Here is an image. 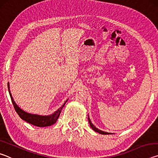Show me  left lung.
<instances>
[{
    "mask_svg": "<svg viewBox=\"0 0 158 158\" xmlns=\"http://www.w3.org/2000/svg\"><path fill=\"white\" fill-rule=\"evenodd\" d=\"M88 118H89V122L90 126L91 127L92 129H93V130H94V131H95L96 132H98L99 134H101V135H111V134H112V133H109V132H104V131H102V130H100L98 129L97 127L94 126V125H93V124L92 123L91 121H90V118H89V117H88Z\"/></svg>",
    "mask_w": 158,
    "mask_h": 158,
    "instance_id": "1",
    "label": "left lung"
}]
</instances>
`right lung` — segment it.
Returning a JSON list of instances; mask_svg holds the SVG:
<instances>
[{"instance_id": "right-lung-1", "label": "right lung", "mask_w": 158, "mask_h": 158, "mask_svg": "<svg viewBox=\"0 0 158 158\" xmlns=\"http://www.w3.org/2000/svg\"><path fill=\"white\" fill-rule=\"evenodd\" d=\"M7 86H8V90H9L10 98H11L12 102L13 104V105H14L15 111H17V113L18 114L19 116V117L21 119L24 120L25 121L28 122V123H31L37 127H47L54 124L57 121L58 117L60 116V111L62 110L64 105H65L67 101H68V100H67L64 103L63 105L58 109V110H56L54 113L51 115H48V116H42V115L30 114L22 110V109H21L19 106L16 104L14 99L12 98L11 93H10L9 82L8 84H7Z\"/></svg>"}]
</instances>
